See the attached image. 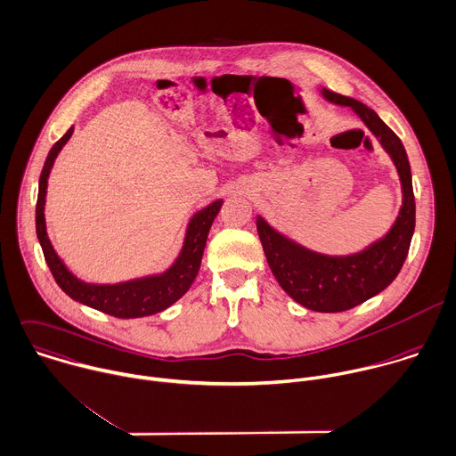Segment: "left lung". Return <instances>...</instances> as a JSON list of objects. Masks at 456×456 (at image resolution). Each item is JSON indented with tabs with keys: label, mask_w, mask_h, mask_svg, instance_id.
Returning <instances> with one entry per match:
<instances>
[{
	"label": "left lung",
	"mask_w": 456,
	"mask_h": 456,
	"mask_svg": "<svg viewBox=\"0 0 456 456\" xmlns=\"http://www.w3.org/2000/svg\"><path fill=\"white\" fill-rule=\"evenodd\" d=\"M322 95L332 104L348 106L393 159L403 192L398 217L382 239L346 256L311 251L276 232L262 216L256 217V228L269 267L281 289L307 309L338 313L371 299L395 281L414 235L416 201L409 157L400 138L362 102L325 88Z\"/></svg>",
	"instance_id": "1"
}]
</instances>
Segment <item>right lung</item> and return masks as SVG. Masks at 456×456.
Returning a JSON list of instances; mask_svg holds the SVG:
<instances>
[{"instance_id":"right-lung-1","label":"right lung","mask_w":456,"mask_h":456,"mask_svg":"<svg viewBox=\"0 0 456 456\" xmlns=\"http://www.w3.org/2000/svg\"><path fill=\"white\" fill-rule=\"evenodd\" d=\"M74 133V127H70L47 153V159L44 162L40 180H38V198H37V237L44 251V258L47 267L53 273L54 281L58 287L74 301L90 305L94 309H99L102 313H108L117 318H140L155 314L171 304L176 303L192 285L200 265L203 249L207 244L208 230L216 219V216L221 210L223 200H216L205 208L198 210L185 230L183 246L180 249V255L173 262V265L153 276H145L124 283L115 285H94L85 283L79 278H76L67 265L61 262V258L56 255L47 232H45V217H44V207H45V192H47V178L51 173V167L54 164L56 155L65 147V143L70 140Z\"/></svg>"}]
</instances>
